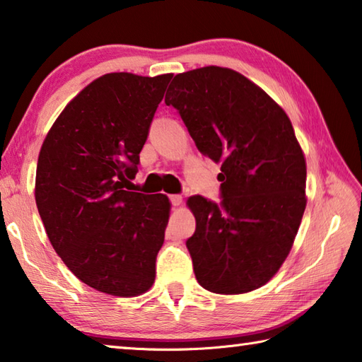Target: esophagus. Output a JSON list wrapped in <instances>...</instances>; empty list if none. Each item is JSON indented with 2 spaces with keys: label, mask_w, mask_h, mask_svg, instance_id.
I'll list each match as a JSON object with an SVG mask.
<instances>
[{
  "label": "esophagus",
  "mask_w": 362,
  "mask_h": 362,
  "mask_svg": "<svg viewBox=\"0 0 362 362\" xmlns=\"http://www.w3.org/2000/svg\"><path fill=\"white\" fill-rule=\"evenodd\" d=\"M169 201L173 206H180L182 204V196L180 194H170L169 196Z\"/></svg>",
  "instance_id": "34e87169"
}]
</instances>
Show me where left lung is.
Here are the masks:
<instances>
[{
    "label": "left lung",
    "mask_w": 362,
    "mask_h": 362,
    "mask_svg": "<svg viewBox=\"0 0 362 362\" xmlns=\"http://www.w3.org/2000/svg\"><path fill=\"white\" fill-rule=\"evenodd\" d=\"M164 103L199 152L221 163V201L188 199L196 280L218 294L253 291L284 264L307 204L305 160L290 118L247 77L220 66L177 74Z\"/></svg>",
    "instance_id": "obj_1"
}]
</instances>
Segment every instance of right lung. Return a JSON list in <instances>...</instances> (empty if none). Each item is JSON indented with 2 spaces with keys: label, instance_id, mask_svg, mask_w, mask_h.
Instances as JSON below:
<instances>
[{
  "label": "right lung",
  "instance_id": "1",
  "mask_svg": "<svg viewBox=\"0 0 362 362\" xmlns=\"http://www.w3.org/2000/svg\"><path fill=\"white\" fill-rule=\"evenodd\" d=\"M170 78H96L64 107L39 152L35 196L50 244L78 280L101 293L131 298L155 281L170 204L124 187Z\"/></svg>",
  "mask_w": 362,
  "mask_h": 362
}]
</instances>
